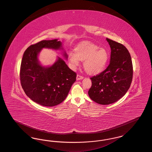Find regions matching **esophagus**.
Wrapping results in <instances>:
<instances>
[{
    "label": "esophagus",
    "instance_id": "34e87169",
    "mask_svg": "<svg viewBox=\"0 0 152 152\" xmlns=\"http://www.w3.org/2000/svg\"><path fill=\"white\" fill-rule=\"evenodd\" d=\"M83 79V76H81L80 75H77V77H76V79L77 80H81Z\"/></svg>",
    "mask_w": 152,
    "mask_h": 152
}]
</instances>
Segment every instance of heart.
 <instances>
[{
	"mask_svg": "<svg viewBox=\"0 0 152 152\" xmlns=\"http://www.w3.org/2000/svg\"><path fill=\"white\" fill-rule=\"evenodd\" d=\"M108 52L104 48L91 43H82L75 49V53L68 54V61L73 68L79 65V61H84V68L90 74L101 72L107 64Z\"/></svg>",
	"mask_w": 152,
	"mask_h": 152,
	"instance_id": "heart-1",
	"label": "heart"
}]
</instances>
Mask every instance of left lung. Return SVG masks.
<instances>
[{
	"label": "left lung",
	"mask_w": 152,
	"mask_h": 152,
	"mask_svg": "<svg viewBox=\"0 0 152 152\" xmlns=\"http://www.w3.org/2000/svg\"><path fill=\"white\" fill-rule=\"evenodd\" d=\"M111 49L110 63L102 72L91 77L90 98L101 105L118 101L129 88L133 78V65L130 53L122 44L107 38Z\"/></svg>",
	"instance_id": "left-lung-1"
}]
</instances>
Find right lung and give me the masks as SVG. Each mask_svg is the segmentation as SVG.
<instances>
[{
	"label": "right lung",
	"mask_w": 152,
	"mask_h": 152,
	"mask_svg": "<svg viewBox=\"0 0 152 152\" xmlns=\"http://www.w3.org/2000/svg\"><path fill=\"white\" fill-rule=\"evenodd\" d=\"M57 39L42 40L30 45L22 58L20 80L22 88L32 101L45 107L62 102L76 79V73L71 70L61 58L49 67L40 65L37 55L43 48L60 49ZM67 58L66 54L64 55Z\"/></svg>",
	"instance_id": "obj_1"
}]
</instances>
